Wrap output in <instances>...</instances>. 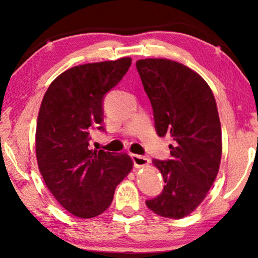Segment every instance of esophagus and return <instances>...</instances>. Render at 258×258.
<instances>
[{
  "label": "esophagus",
  "instance_id": "34e87169",
  "mask_svg": "<svg viewBox=\"0 0 258 258\" xmlns=\"http://www.w3.org/2000/svg\"><path fill=\"white\" fill-rule=\"evenodd\" d=\"M132 160L134 162V164H135L136 168H143L146 167L150 163V160L149 158L144 157V156H141V155H132Z\"/></svg>",
  "mask_w": 258,
  "mask_h": 258
}]
</instances>
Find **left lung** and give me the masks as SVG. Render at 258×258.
<instances>
[{
    "instance_id": "obj_1",
    "label": "left lung",
    "mask_w": 258,
    "mask_h": 258,
    "mask_svg": "<svg viewBox=\"0 0 258 258\" xmlns=\"http://www.w3.org/2000/svg\"><path fill=\"white\" fill-rule=\"evenodd\" d=\"M154 110L158 136L175 141L171 160H153L164 188L147 201L151 211L167 218L191 214L214 184L222 157V132L216 101L208 83L188 67L167 58L136 62Z\"/></svg>"
}]
</instances>
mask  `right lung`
<instances>
[{"instance_id":"add662e5","label":"right lung","mask_w":258,"mask_h":258,"mask_svg":"<svg viewBox=\"0 0 258 258\" xmlns=\"http://www.w3.org/2000/svg\"><path fill=\"white\" fill-rule=\"evenodd\" d=\"M132 58L73 67L50 83L37 116L38 170L56 201L74 216L96 217L108 209L116 186L133 170L126 154L89 148L103 130V97L128 72Z\"/></svg>"}]
</instances>
